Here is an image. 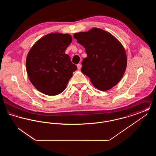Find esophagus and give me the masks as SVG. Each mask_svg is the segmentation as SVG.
I'll return each instance as SVG.
<instances>
[{
  "mask_svg": "<svg viewBox=\"0 0 156 156\" xmlns=\"http://www.w3.org/2000/svg\"><path fill=\"white\" fill-rule=\"evenodd\" d=\"M81 67L82 65L81 64H77V68H78V69H81Z\"/></svg>",
  "mask_w": 156,
  "mask_h": 156,
  "instance_id": "34e87169",
  "label": "esophagus"
}]
</instances>
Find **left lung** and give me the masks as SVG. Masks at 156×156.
I'll list each match as a JSON object with an SVG mask.
<instances>
[{
	"instance_id": "1",
	"label": "left lung",
	"mask_w": 156,
	"mask_h": 156,
	"mask_svg": "<svg viewBox=\"0 0 156 156\" xmlns=\"http://www.w3.org/2000/svg\"><path fill=\"white\" fill-rule=\"evenodd\" d=\"M74 37L85 49L87 57L82 62V72L100 90H108L122 79L126 70L125 48L111 33L98 28L76 33Z\"/></svg>"
}]
</instances>
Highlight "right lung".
<instances>
[{
	"mask_svg": "<svg viewBox=\"0 0 156 156\" xmlns=\"http://www.w3.org/2000/svg\"><path fill=\"white\" fill-rule=\"evenodd\" d=\"M71 41L69 34L50 33L38 40L30 49L26 70L30 82L40 92L52 96L66 89L77 69L65 53Z\"/></svg>",
	"mask_w": 156,
	"mask_h": 156,
	"instance_id": "obj_1",
	"label": "right lung"
}]
</instances>
